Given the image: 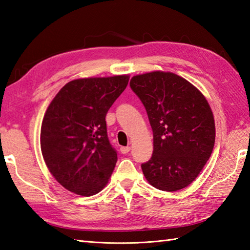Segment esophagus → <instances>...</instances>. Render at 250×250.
<instances>
[{"mask_svg":"<svg viewBox=\"0 0 250 250\" xmlns=\"http://www.w3.org/2000/svg\"><path fill=\"white\" fill-rule=\"evenodd\" d=\"M131 148L129 146H125V147H120V151L122 155H125V153H128L130 151Z\"/></svg>","mask_w":250,"mask_h":250,"instance_id":"obj_1","label":"esophagus"}]
</instances>
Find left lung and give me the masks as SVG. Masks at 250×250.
<instances>
[{"label": "left lung", "instance_id": "8db88e82", "mask_svg": "<svg viewBox=\"0 0 250 250\" xmlns=\"http://www.w3.org/2000/svg\"><path fill=\"white\" fill-rule=\"evenodd\" d=\"M130 87L142 101L153 133V151L142 164L146 179L163 191L187 187L200 174L215 145L211 109L198 89L176 74L136 75Z\"/></svg>", "mask_w": 250, "mask_h": 250}]
</instances>
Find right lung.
<instances>
[{
    "label": "right lung",
    "mask_w": 250,
    "mask_h": 250,
    "mask_svg": "<svg viewBox=\"0 0 250 250\" xmlns=\"http://www.w3.org/2000/svg\"><path fill=\"white\" fill-rule=\"evenodd\" d=\"M128 83L126 75L75 79L51 101L42 124L41 148L47 167L65 189L90 196L107 183L118 158L105 117Z\"/></svg>",
    "instance_id": "obj_1"
}]
</instances>
